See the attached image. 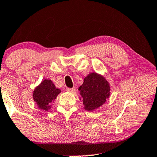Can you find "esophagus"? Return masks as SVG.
<instances>
[{
  "label": "esophagus",
  "mask_w": 157,
  "mask_h": 157,
  "mask_svg": "<svg viewBox=\"0 0 157 157\" xmlns=\"http://www.w3.org/2000/svg\"><path fill=\"white\" fill-rule=\"evenodd\" d=\"M66 90H67V92H71V93H74V92H75V88H67Z\"/></svg>",
  "instance_id": "esophagus-1"
}]
</instances>
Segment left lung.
I'll return each mask as SVG.
<instances>
[{
    "mask_svg": "<svg viewBox=\"0 0 157 157\" xmlns=\"http://www.w3.org/2000/svg\"><path fill=\"white\" fill-rule=\"evenodd\" d=\"M78 90L80 91V100L83 101L84 109L87 111H93L101 107L110 95L108 82L96 72L88 75Z\"/></svg>",
    "mask_w": 157,
    "mask_h": 157,
    "instance_id": "1",
    "label": "left lung"
}]
</instances>
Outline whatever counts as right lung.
Returning a JSON list of instances; mask_svg holds the SVG:
<instances>
[{"instance_id": "obj_1", "label": "right lung", "mask_w": 157, "mask_h": 157, "mask_svg": "<svg viewBox=\"0 0 157 157\" xmlns=\"http://www.w3.org/2000/svg\"><path fill=\"white\" fill-rule=\"evenodd\" d=\"M60 92L50 79H44L34 90L33 98L40 109L48 111Z\"/></svg>"}]
</instances>
